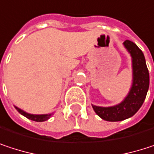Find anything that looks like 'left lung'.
I'll use <instances>...</instances> for the list:
<instances>
[{"label":"left lung","mask_w":154,"mask_h":154,"mask_svg":"<svg viewBox=\"0 0 154 154\" xmlns=\"http://www.w3.org/2000/svg\"><path fill=\"white\" fill-rule=\"evenodd\" d=\"M123 45L132 59V85L124 100L114 106L92 104L95 113L106 121H121L134 116L143 103L149 89V71L143 51L136 44L126 40Z\"/></svg>","instance_id":"left-lung-1"}]
</instances>
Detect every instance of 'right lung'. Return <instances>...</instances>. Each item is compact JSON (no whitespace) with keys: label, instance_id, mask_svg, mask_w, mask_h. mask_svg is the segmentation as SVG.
<instances>
[{"label":"right lung","instance_id":"1","mask_svg":"<svg viewBox=\"0 0 154 154\" xmlns=\"http://www.w3.org/2000/svg\"><path fill=\"white\" fill-rule=\"evenodd\" d=\"M16 108V109L23 116H25L26 118H27L28 119H31V120H34V121H36V122H43V121H45L48 120L52 115H53V112L51 113H48V114H30L28 112H26L25 110L19 109L17 106H14Z\"/></svg>","mask_w":154,"mask_h":154}]
</instances>
